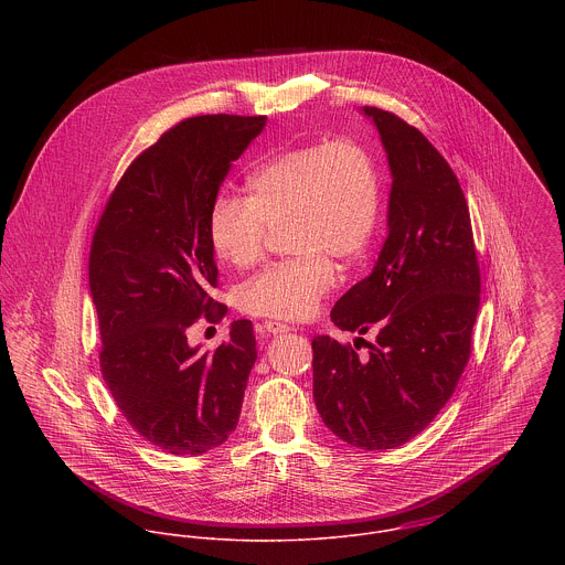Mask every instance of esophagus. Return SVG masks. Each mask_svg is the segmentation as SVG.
Returning a JSON list of instances; mask_svg holds the SVG:
<instances>
[{
	"label": "esophagus",
	"instance_id": "esophagus-1",
	"mask_svg": "<svg viewBox=\"0 0 565 565\" xmlns=\"http://www.w3.org/2000/svg\"><path fill=\"white\" fill-rule=\"evenodd\" d=\"M291 330V326H287V323L282 322H274V320H267V322H263L260 326V332L263 334H282V332H289Z\"/></svg>",
	"mask_w": 565,
	"mask_h": 565
}]
</instances>
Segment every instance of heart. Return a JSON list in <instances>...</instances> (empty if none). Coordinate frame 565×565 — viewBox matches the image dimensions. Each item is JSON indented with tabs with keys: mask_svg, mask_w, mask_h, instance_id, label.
<instances>
[{
	"mask_svg": "<svg viewBox=\"0 0 565 565\" xmlns=\"http://www.w3.org/2000/svg\"><path fill=\"white\" fill-rule=\"evenodd\" d=\"M249 198L220 193L209 211L215 252L245 269L258 263L271 228L294 224L298 258L274 263L239 289L252 316L302 320L334 285V265H350L372 242L379 220V173L370 152L350 139L313 143L260 162Z\"/></svg>",
	"mask_w": 565,
	"mask_h": 565,
	"instance_id": "obj_1",
	"label": "heart"
}]
</instances>
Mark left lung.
I'll use <instances>...</instances> for the list:
<instances>
[{"label": "left lung", "mask_w": 565, "mask_h": 565, "mask_svg": "<svg viewBox=\"0 0 565 565\" xmlns=\"http://www.w3.org/2000/svg\"><path fill=\"white\" fill-rule=\"evenodd\" d=\"M392 171L387 239L367 278L330 320L376 328L359 359L328 334L313 339V398L323 424L363 450L398 448L450 401L470 359L481 274L461 184L430 141L394 113L363 106ZM361 339V337H359Z\"/></svg>", "instance_id": "obj_1"}]
</instances>
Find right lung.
<instances>
[{
  "label": "right lung",
  "mask_w": 565,
  "mask_h": 565,
  "mask_svg": "<svg viewBox=\"0 0 565 565\" xmlns=\"http://www.w3.org/2000/svg\"><path fill=\"white\" fill-rule=\"evenodd\" d=\"M267 117L202 115L167 130L115 186L93 235L88 287L102 376L130 426L169 455H202L237 428L256 361L249 320L215 352L186 341L222 318L209 211Z\"/></svg>",
  "instance_id": "obj_1"
}]
</instances>
